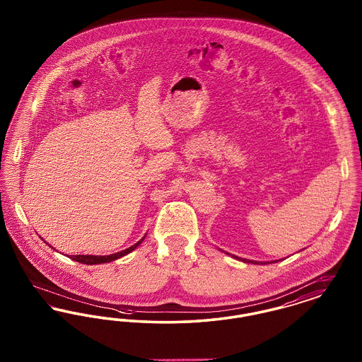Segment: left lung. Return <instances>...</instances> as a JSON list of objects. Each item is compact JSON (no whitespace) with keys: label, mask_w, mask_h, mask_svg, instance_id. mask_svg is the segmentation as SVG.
Listing matches in <instances>:
<instances>
[{"label":"left lung","mask_w":362,"mask_h":362,"mask_svg":"<svg viewBox=\"0 0 362 362\" xmlns=\"http://www.w3.org/2000/svg\"><path fill=\"white\" fill-rule=\"evenodd\" d=\"M232 258L239 259V260H243L245 263H252V264H267V263H276V262H278V260H273V262H257V260H250V259H241L239 257H235V255H232Z\"/></svg>","instance_id":"1"}]
</instances>
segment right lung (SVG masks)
Masks as SVG:
<instances>
[{
  "label": "right lung",
  "instance_id": "1",
  "mask_svg": "<svg viewBox=\"0 0 362 362\" xmlns=\"http://www.w3.org/2000/svg\"><path fill=\"white\" fill-rule=\"evenodd\" d=\"M145 236H146V235H145ZM145 236H144L141 240L137 241L136 244H133L132 247H129V248H126V250H123V251H119V252L111 254V255H104V257H100V255H70L69 257V255H68V257H69L70 259H73V260H76V262H78V263H83V264H100V263H108V262H112V260H115V259L122 258V257L130 254L132 251H134L138 245L144 241ZM49 245H50V244H49ZM50 247H52V245H50Z\"/></svg>",
  "mask_w": 362,
  "mask_h": 362
}]
</instances>
